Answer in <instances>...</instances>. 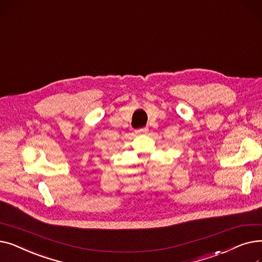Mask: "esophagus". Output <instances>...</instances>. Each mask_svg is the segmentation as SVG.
I'll return each instance as SVG.
<instances>
[{
    "mask_svg": "<svg viewBox=\"0 0 262 262\" xmlns=\"http://www.w3.org/2000/svg\"><path fill=\"white\" fill-rule=\"evenodd\" d=\"M148 130L147 127H142V128H139V129H136V134H146Z\"/></svg>",
    "mask_w": 262,
    "mask_h": 262,
    "instance_id": "obj_1",
    "label": "esophagus"
}]
</instances>
